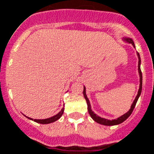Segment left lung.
Instances as JSON below:
<instances>
[{"mask_svg":"<svg viewBox=\"0 0 154 154\" xmlns=\"http://www.w3.org/2000/svg\"><path fill=\"white\" fill-rule=\"evenodd\" d=\"M122 39H123V41L131 43L132 45H133V47H135V45H134V42H133V39H131V38H129V37H123ZM137 58H138L137 70H138V73H139V82H140V84H139V89H138V92H137V96H136V97H135V99H134V101H133V103H132V105H131V108H130L129 110L126 113L122 115L121 117L116 118V119H112V120H109V119H107V118H101V117H99L98 115L96 114L95 112L92 110L91 103H90V102H89V99L88 98L87 94H86V88L84 87V88H83V96H84L85 99H86L87 103H88V112H89V114H90V116H91V118H92L95 122H97V123L102 124V125H105V126L118 125V124H120V123H122V122H124L126 119L128 118L130 115L132 114L133 109H134V107H135V105H136L137 100H138V97H139L141 95V92H142V85H143V77H142V72H141V68H140L141 59H140V55H139L138 52H137Z\"/></svg>","mask_w":154,"mask_h":154,"instance_id":"1","label":"left lung"}]
</instances>
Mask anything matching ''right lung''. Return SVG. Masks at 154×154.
I'll list each match as a JSON object with an SVG mask.
<instances>
[{
	"instance_id": "1",
	"label": "right lung",
	"mask_w": 154,
	"mask_h": 154,
	"mask_svg": "<svg viewBox=\"0 0 154 154\" xmlns=\"http://www.w3.org/2000/svg\"><path fill=\"white\" fill-rule=\"evenodd\" d=\"M63 112H64V107H62V109L60 112H59L57 114L54 115V116H52L51 118H45V119H34V122H38V123H42V124H48V123H51V122H56L57 120H58L59 118H61L63 114ZM29 119H31V120H33L32 118H28V117H26Z\"/></svg>"
}]
</instances>
